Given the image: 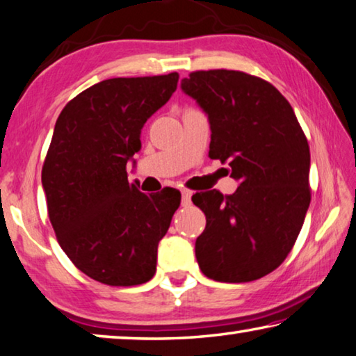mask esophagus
Segmentation results:
<instances>
[{
	"instance_id": "34e87169",
	"label": "esophagus",
	"mask_w": 356,
	"mask_h": 356,
	"mask_svg": "<svg viewBox=\"0 0 356 356\" xmlns=\"http://www.w3.org/2000/svg\"><path fill=\"white\" fill-rule=\"evenodd\" d=\"M191 195H193V194H191L188 189H183L181 191V205L183 207H189L191 205Z\"/></svg>"
}]
</instances>
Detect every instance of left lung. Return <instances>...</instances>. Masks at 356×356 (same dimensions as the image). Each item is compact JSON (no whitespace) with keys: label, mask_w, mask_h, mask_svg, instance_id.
Returning a JSON list of instances; mask_svg holds the SVG:
<instances>
[{"label":"left lung","mask_w":356,"mask_h":356,"mask_svg":"<svg viewBox=\"0 0 356 356\" xmlns=\"http://www.w3.org/2000/svg\"><path fill=\"white\" fill-rule=\"evenodd\" d=\"M184 94L209 114L211 159L231 167V195H193L207 226L195 240L204 275L253 282L275 270L302 227L310 205V149L291 105L258 76L234 70L193 71Z\"/></svg>","instance_id":"left-lung-1"}]
</instances>
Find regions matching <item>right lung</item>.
<instances>
[{
	"mask_svg": "<svg viewBox=\"0 0 356 356\" xmlns=\"http://www.w3.org/2000/svg\"><path fill=\"white\" fill-rule=\"evenodd\" d=\"M178 78L102 81L70 100L56 122L41 173L49 220L71 262L105 285L154 277L157 245L179 207V191L146 195L127 178L141 129L177 90Z\"/></svg>",
	"mask_w": 356,
	"mask_h": 356,
	"instance_id": "add662e5",
	"label": "right lung"
}]
</instances>
